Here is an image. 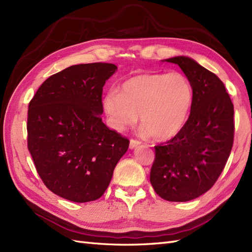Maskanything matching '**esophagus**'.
Here are the masks:
<instances>
[{"instance_id":"obj_1","label":"esophagus","mask_w":252,"mask_h":252,"mask_svg":"<svg viewBox=\"0 0 252 252\" xmlns=\"http://www.w3.org/2000/svg\"><path fill=\"white\" fill-rule=\"evenodd\" d=\"M141 145V142L138 141V140H130V144H129V147H130V149H134L138 146H140Z\"/></svg>"}]
</instances>
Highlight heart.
I'll list each match as a JSON object with an SVG mask.
<instances>
[{
	"label": "heart",
	"mask_w": 252,
	"mask_h": 252,
	"mask_svg": "<svg viewBox=\"0 0 252 252\" xmlns=\"http://www.w3.org/2000/svg\"><path fill=\"white\" fill-rule=\"evenodd\" d=\"M193 100L191 84L178 71L142 73L112 88L103 98L110 127L122 131L141 116L143 130L158 141L178 135L184 128Z\"/></svg>",
	"instance_id": "1"
}]
</instances>
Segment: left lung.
I'll return each instance as SVG.
<instances>
[{"label":"left lung","instance_id":"8db88e82","mask_svg":"<svg viewBox=\"0 0 252 252\" xmlns=\"http://www.w3.org/2000/svg\"><path fill=\"white\" fill-rule=\"evenodd\" d=\"M180 66L191 84L193 100L182 131L156 146L150 183L169 202H187L207 192L223 171L233 144V104L215 73L191 58L163 60Z\"/></svg>","mask_w":252,"mask_h":252}]
</instances>
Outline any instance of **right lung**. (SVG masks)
I'll use <instances>...</instances> for the list:
<instances>
[{
  "instance_id": "obj_1",
  "label": "right lung",
  "mask_w": 252,
  "mask_h": 252,
  "mask_svg": "<svg viewBox=\"0 0 252 252\" xmlns=\"http://www.w3.org/2000/svg\"><path fill=\"white\" fill-rule=\"evenodd\" d=\"M118 67L72 65L51 75L28 106V150L46 187L75 203L95 201L111 181L129 140L106 126L103 87Z\"/></svg>"
}]
</instances>
